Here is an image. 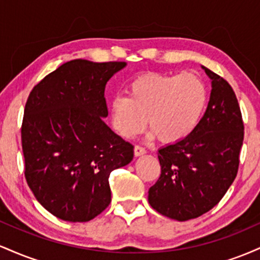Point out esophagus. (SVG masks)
<instances>
[{
    "mask_svg": "<svg viewBox=\"0 0 260 260\" xmlns=\"http://www.w3.org/2000/svg\"><path fill=\"white\" fill-rule=\"evenodd\" d=\"M145 153H147L145 148L140 147V145H136V147H134V155H136V156H140V155H144Z\"/></svg>",
    "mask_w": 260,
    "mask_h": 260,
    "instance_id": "34e87169",
    "label": "esophagus"
}]
</instances>
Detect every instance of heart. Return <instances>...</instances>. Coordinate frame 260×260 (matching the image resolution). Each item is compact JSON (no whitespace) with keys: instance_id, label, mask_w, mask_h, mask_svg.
Wrapping results in <instances>:
<instances>
[{"instance_id":"1","label":"heart","mask_w":260,"mask_h":260,"mask_svg":"<svg viewBox=\"0 0 260 260\" xmlns=\"http://www.w3.org/2000/svg\"><path fill=\"white\" fill-rule=\"evenodd\" d=\"M129 95L111 101L113 128L132 138L151 127L150 136L175 143L189 136L201 122L208 104V88L196 73H147L128 85Z\"/></svg>"}]
</instances>
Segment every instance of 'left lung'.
Segmentation results:
<instances>
[{
    "label": "left lung",
    "mask_w": 260,
    "mask_h": 260,
    "mask_svg": "<svg viewBox=\"0 0 260 260\" xmlns=\"http://www.w3.org/2000/svg\"><path fill=\"white\" fill-rule=\"evenodd\" d=\"M211 79L207 111L189 136L159 149L161 175L148 201L161 215L196 219L221 201L237 175L243 121L235 91L202 66Z\"/></svg>",
    "instance_id": "8db88e82"
}]
</instances>
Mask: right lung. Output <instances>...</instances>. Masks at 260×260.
I'll list each match as a JSON object with an SVG mask.
<instances>
[{
  "instance_id": "right-lung-1",
  "label": "right lung",
  "mask_w": 260,
  "mask_h": 260,
  "mask_svg": "<svg viewBox=\"0 0 260 260\" xmlns=\"http://www.w3.org/2000/svg\"><path fill=\"white\" fill-rule=\"evenodd\" d=\"M126 64L66 62L26 100V182L38 202L64 221L85 222L103 213L111 202L110 174L133 159V145L104 122L109 115L106 83Z\"/></svg>"
}]
</instances>
